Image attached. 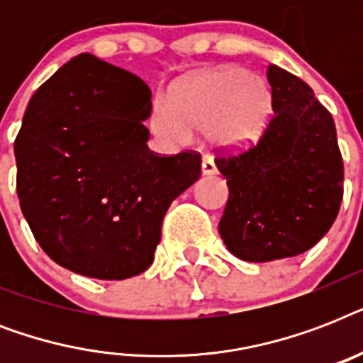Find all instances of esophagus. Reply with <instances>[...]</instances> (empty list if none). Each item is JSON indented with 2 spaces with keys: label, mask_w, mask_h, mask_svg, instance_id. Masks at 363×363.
Wrapping results in <instances>:
<instances>
[{
  "label": "esophagus",
  "mask_w": 363,
  "mask_h": 363,
  "mask_svg": "<svg viewBox=\"0 0 363 363\" xmlns=\"http://www.w3.org/2000/svg\"><path fill=\"white\" fill-rule=\"evenodd\" d=\"M218 171H216V165L215 162L211 158H203V162H201V175L203 177H213L216 175Z\"/></svg>",
  "instance_id": "esophagus-1"
}]
</instances>
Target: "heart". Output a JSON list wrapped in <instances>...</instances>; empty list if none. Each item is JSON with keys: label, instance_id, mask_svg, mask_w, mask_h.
<instances>
[{"label": "heart", "instance_id": "obj_1", "mask_svg": "<svg viewBox=\"0 0 363 363\" xmlns=\"http://www.w3.org/2000/svg\"><path fill=\"white\" fill-rule=\"evenodd\" d=\"M269 115L271 96L264 82L242 67H220L182 82L173 105L154 99L150 130L175 145L209 131L216 148L241 152L262 139Z\"/></svg>", "mask_w": 363, "mask_h": 363}]
</instances>
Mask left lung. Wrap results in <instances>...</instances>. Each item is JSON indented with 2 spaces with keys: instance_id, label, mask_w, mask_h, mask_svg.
<instances>
[{
  "instance_id": "8db88e82",
  "label": "left lung",
  "mask_w": 363,
  "mask_h": 363,
  "mask_svg": "<svg viewBox=\"0 0 363 363\" xmlns=\"http://www.w3.org/2000/svg\"><path fill=\"white\" fill-rule=\"evenodd\" d=\"M267 81L275 116L259 143L216 160L230 190L218 232L233 256L254 264L315 247L343 199V158L332 115L307 82L279 65L267 67Z\"/></svg>"
}]
</instances>
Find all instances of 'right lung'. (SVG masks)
<instances>
[{"label": "right lung", "instance_id": "add662e5", "mask_svg": "<svg viewBox=\"0 0 363 363\" xmlns=\"http://www.w3.org/2000/svg\"><path fill=\"white\" fill-rule=\"evenodd\" d=\"M139 77L92 54L62 65L31 96L16 141L20 209L65 269L122 281L147 269L171 201L199 179L196 152L156 156Z\"/></svg>", "mask_w": 363, "mask_h": 363}]
</instances>
